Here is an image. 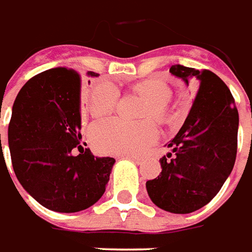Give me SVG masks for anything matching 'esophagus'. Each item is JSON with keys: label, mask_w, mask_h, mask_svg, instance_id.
Segmentation results:
<instances>
[{"label": "esophagus", "mask_w": 252, "mask_h": 252, "mask_svg": "<svg viewBox=\"0 0 252 252\" xmlns=\"http://www.w3.org/2000/svg\"><path fill=\"white\" fill-rule=\"evenodd\" d=\"M121 158H127V160H131V161H134L135 164H141L142 163V158H135V156H122Z\"/></svg>", "instance_id": "obj_1"}]
</instances>
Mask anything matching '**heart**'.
<instances>
[{"label": "heart", "mask_w": 252, "mask_h": 252, "mask_svg": "<svg viewBox=\"0 0 252 252\" xmlns=\"http://www.w3.org/2000/svg\"><path fill=\"white\" fill-rule=\"evenodd\" d=\"M137 91L144 94L148 103L142 110V117H153L158 121L168 118L171 92L160 81H145L137 85ZM119 100V89L114 83L97 84L88 96L89 111L94 117H103L114 111ZM94 145L101 152L114 155H138L152 145L158 135L156 123L151 119L140 122H127L119 118H111L94 123L89 130Z\"/></svg>", "instance_id": "1"}]
</instances>
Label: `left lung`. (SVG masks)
<instances>
[{
  "instance_id": "left-lung-1",
  "label": "left lung",
  "mask_w": 252,
  "mask_h": 252,
  "mask_svg": "<svg viewBox=\"0 0 252 252\" xmlns=\"http://www.w3.org/2000/svg\"><path fill=\"white\" fill-rule=\"evenodd\" d=\"M169 73L197 88L183 126L160 158L161 172L146 182L152 202L175 215L209 203L231 175L237 151L239 112L231 91L210 70L172 65Z\"/></svg>"
}]
</instances>
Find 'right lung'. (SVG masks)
<instances>
[{
    "label": "right lung",
    "instance_id": "1",
    "mask_svg": "<svg viewBox=\"0 0 252 252\" xmlns=\"http://www.w3.org/2000/svg\"><path fill=\"white\" fill-rule=\"evenodd\" d=\"M80 85V74L67 67L32 77L16 97L8 127L17 180L42 206L60 213L97 202L115 164V158H96L81 144Z\"/></svg>",
    "mask_w": 252,
    "mask_h": 252
}]
</instances>
